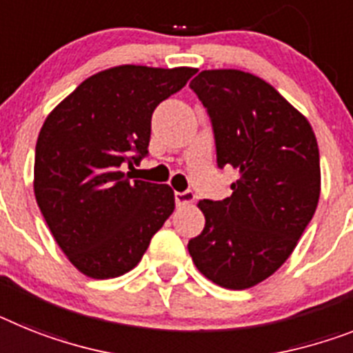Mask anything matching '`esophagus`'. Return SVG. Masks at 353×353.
Masks as SVG:
<instances>
[{"mask_svg": "<svg viewBox=\"0 0 353 353\" xmlns=\"http://www.w3.org/2000/svg\"><path fill=\"white\" fill-rule=\"evenodd\" d=\"M174 197H176V204H177V206H186V204L194 203L195 194L192 190L176 192V194H174Z\"/></svg>", "mask_w": 353, "mask_h": 353, "instance_id": "34e87169", "label": "esophagus"}]
</instances>
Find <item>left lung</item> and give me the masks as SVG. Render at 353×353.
I'll list each match as a JSON object with an SVG mask.
<instances>
[{"mask_svg": "<svg viewBox=\"0 0 353 353\" xmlns=\"http://www.w3.org/2000/svg\"><path fill=\"white\" fill-rule=\"evenodd\" d=\"M190 88L212 121L217 167L239 179L222 201L203 199L206 224L188 242L204 276L242 291L292 253L319 201L312 127L271 84L239 70L201 71Z\"/></svg>", "mask_w": 353, "mask_h": 353, "instance_id": "obj_1", "label": "left lung"}]
</instances>
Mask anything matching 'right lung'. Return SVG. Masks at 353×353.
I'll use <instances>...</instances> for the list:
<instances>
[{
    "label": "right lung",
    "instance_id": "1",
    "mask_svg": "<svg viewBox=\"0 0 353 353\" xmlns=\"http://www.w3.org/2000/svg\"><path fill=\"white\" fill-rule=\"evenodd\" d=\"M194 73L131 64L100 71L44 121L35 199L59 248L85 276L108 280L136 268L174 212L170 186L131 181L123 170L149 154L154 109Z\"/></svg>",
    "mask_w": 353,
    "mask_h": 353
}]
</instances>
